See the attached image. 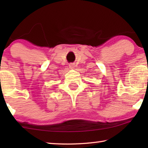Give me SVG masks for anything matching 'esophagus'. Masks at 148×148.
I'll return each mask as SVG.
<instances>
[{"instance_id": "obj_1", "label": "esophagus", "mask_w": 148, "mask_h": 148, "mask_svg": "<svg viewBox=\"0 0 148 148\" xmlns=\"http://www.w3.org/2000/svg\"><path fill=\"white\" fill-rule=\"evenodd\" d=\"M74 67H75V64L74 63H71L69 64V68L70 69H74Z\"/></svg>"}]
</instances>
